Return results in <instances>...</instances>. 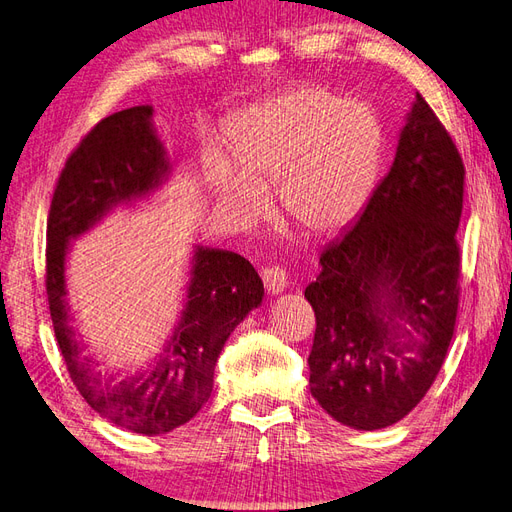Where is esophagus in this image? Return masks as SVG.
Here are the masks:
<instances>
[{"instance_id":"1","label":"esophagus","mask_w":512,"mask_h":512,"mask_svg":"<svg viewBox=\"0 0 512 512\" xmlns=\"http://www.w3.org/2000/svg\"><path fill=\"white\" fill-rule=\"evenodd\" d=\"M261 279H264V285L270 294H281L287 287V274L281 266L264 268L261 270Z\"/></svg>"}]
</instances>
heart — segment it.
Wrapping results in <instances>:
<instances>
[{
	"label": "heart",
	"instance_id": "obj_1",
	"mask_svg": "<svg viewBox=\"0 0 512 512\" xmlns=\"http://www.w3.org/2000/svg\"><path fill=\"white\" fill-rule=\"evenodd\" d=\"M383 125L372 106L329 88L290 90L242 112L231 125V168L209 170L220 207L251 218L255 192L274 188L283 218L307 235H331L372 192Z\"/></svg>",
	"mask_w": 512,
	"mask_h": 512
}]
</instances>
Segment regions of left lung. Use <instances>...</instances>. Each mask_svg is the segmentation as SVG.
I'll return each instance as SVG.
<instances>
[{"instance_id":"obj_1","label":"left lung","mask_w":512,"mask_h":512,"mask_svg":"<svg viewBox=\"0 0 512 512\" xmlns=\"http://www.w3.org/2000/svg\"><path fill=\"white\" fill-rule=\"evenodd\" d=\"M463 190V157L417 93L387 177L305 290L316 313L309 387L337 422L387 428L435 383L461 296Z\"/></svg>"}]
</instances>
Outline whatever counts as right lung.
Masks as SVG:
<instances>
[{"label":"right lung","mask_w":512,"mask_h":512,"mask_svg":"<svg viewBox=\"0 0 512 512\" xmlns=\"http://www.w3.org/2000/svg\"><path fill=\"white\" fill-rule=\"evenodd\" d=\"M151 114V106H136L106 116L73 149L51 199L45 255L49 313L71 381L97 413L147 437L175 430L199 413L212 393L222 346L264 296L251 261L199 248L186 309L164 355L147 374H101L95 361L82 355L64 300V257L69 240L93 227L112 205L138 199L166 175V153Z\"/></svg>","instance_id":"1"}]
</instances>
